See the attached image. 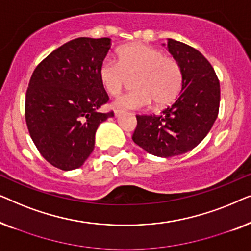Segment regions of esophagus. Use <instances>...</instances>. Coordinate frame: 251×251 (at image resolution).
<instances>
[{
  "mask_svg": "<svg viewBox=\"0 0 251 251\" xmlns=\"http://www.w3.org/2000/svg\"><path fill=\"white\" fill-rule=\"evenodd\" d=\"M123 113V111L122 109H119V108H116V109H114V115L115 116H120Z\"/></svg>",
  "mask_w": 251,
  "mask_h": 251,
  "instance_id": "obj_1",
  "label": "esophagus"
}]
</instances>
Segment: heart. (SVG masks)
<instances>
[{
	"label": "heart",
	"mask_w": 251,
	"mask_h": 251,
	"mask_svg": "<svg viewBox=\"0 0 251 251\" xmlns=\"http://www.w3.org/2000/svg\"><path fill=\"white\" fill-rule=\"evenodd\" d=\"M135 90L116 99L122 108L142 109L154 101L157 106L173 102L183 84V71L174 57L156 48L137 43L119 51V61L107 58L99 68V78L107 94L118 96L133 78Z\"/></svg>",
	"instance_id": "obj_1"
}]
</instances>
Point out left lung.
I'll use <instances>...</instances> for the list:
<instances>
[{
    "mask_svg": "<svg viewBox=\"0 0 251 251\" xmlns=\"http://www.w3.org/2000/svg\"><path fill=\"white\" fill-rule=\"evenodd\" d=\"M168 50L183 71L181 91L160 115H136L132 140L153 155L170 157L199 145L216 121L219 80L207 58L194 48L168 39Z\"/></svg>",
    "mask_w": 251,
    "mask_h": 251,
    "instance_id": "1",
    "label": "left lung"
}]
</instances>
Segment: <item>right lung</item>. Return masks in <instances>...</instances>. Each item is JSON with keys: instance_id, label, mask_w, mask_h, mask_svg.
I'll return each instance as SVG.
<instances>
[{"instance_id": "add662e5", "label": "right lung", "mask_w": 251, "mask_h": 251, "mask_svg": "<svg viewBox=\"0 0 251 251\" xmlns=\"http://www.w3.org/2000/svg\"><path fill=\"white\" fill-rule=\"evenodd\" d=\"M111 39L78 37L52 51L34 70L26 91L25 120L41 155L58 169L80 168L95 147L96 130L114 112L99 68Z\"/></svg>"}]
</instances>
